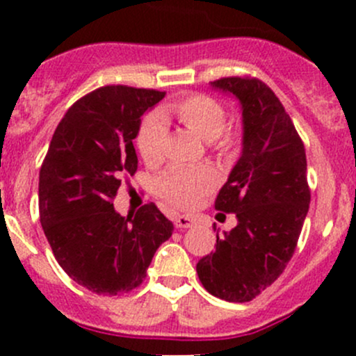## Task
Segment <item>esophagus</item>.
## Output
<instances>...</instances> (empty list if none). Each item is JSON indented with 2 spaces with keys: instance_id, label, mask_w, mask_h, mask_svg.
<instances>
[{
  "instance_id": "obj_1",
  "label": "esophagus",
  "mask_w": 356,
  "mask_h": 356,
  "mask_svg": "<svg viewBox=\"0 0 356 356\" xmlns=\"http://www.w3.org/2000/svg\"><path fill=\"white\" fill-rule=\"evenodd\" d=\"M174 224L177 229H188L196 224V218L191 217V215H177V217L174 218Z\"/></svg>"
}]
</instances>
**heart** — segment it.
Masks as SVG:
<instances>
[{
  "label": "heart",
  "mask_w": 356,
  "mask_h": 356,
  "mask_svg": "<svg viewBox=\"0 0 356 356\" xmlns=\"http://www.w3.org/2000/svg\"><path fill=\"white\" fill-rule=\"evenodd\" d=\"M167 120L186 125L204 141H211L217 148L231 146V136L222 131L227 124V111L217 99L204 95L186 96L161 106L160 111L148 115L141 122L136 138L139 155L146 163H156L163 158L167 143ZM215 186V174L208 167H184L174 165L158 177L156 189L168 203L177 207H193L204 193Z\"/></svg>",
  "instance_id": "heart-1"
}]
</instances>
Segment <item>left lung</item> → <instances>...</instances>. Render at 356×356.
I'll list each match as a JSON object with an SVG mask.
<instances>
[{"instance_id":"8db88e82","label":"left lung","mask_w":356,"mask_h":356,"mask_svg":"<svg viewBox=\"0 0 356 356\" xmlns=\"http://www.w3.org/2000/svg\"><path fill=\"white\" fill-rule=\"evenodd\" d=\"M232 95L243 113V149L215 208L238 225L217 234L215 251L196 264L203 288L232 303L251 301L286 268L310 204L305 146L267 84L225 77L210 82Z\"/></svg>"}]
</instances>
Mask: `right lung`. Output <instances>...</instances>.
<instances>
[{
	"label": "right lung",
	"mask_w": 356,
	"mask_h": 356,
	"mask_svg": "<svg viewBox=\"0 0 356 356\" xmlns=\"http://www.w3.org/2000/svg\"><path fill=\"white\" fill-rule=\"evenodd\" d=\"M155 89L105 86L67 110L39 172V215L60 267L98 294H124L146 277L174 224L153 203L122 217L111 200L138 170L132 141Z\"/></svg>",
	"instance_id": "obj_1"
}]
</instances>
